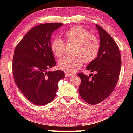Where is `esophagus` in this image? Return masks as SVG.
I'll return each mask as SVG.
<instances>
[{
	"label": "esophagus",
	"instance_id": "esophagus-1",
	"mask_svg": "<svg viewBox=\"0 0 133 133\" xmlns=\"http://www.w3.org/2000/svg\"><path fill=\"white\" fill-rule=\"evenodd\" d=\"M65 75H66V77H70V76H73V75H72V74H70V73H65Z\"/></svg>",
	"mask_w": 133,
	"mask_h": 133
}]
</instances>
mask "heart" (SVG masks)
Segmentation results:
<instances>
[{
	"instance_id": "1",
	"label": "heart",
	"mask_w": 133,
	"mask_h": 133,
	"mask_svg": "<svg viewBox=\"0 0 133 133\" xmlns=\"http://www.w3.org/2000/svg\"><path fill=\"white\" fill-rule=\"evenodd\" d=\"M67 43L76 44L75 56H67L58 62L60 69L67 73H73L83 66V61L89 63L96 59L100 49L98 37L91 35L90 31L81 26H74L64 34ZM65 43L59 38H55L51 42V49L57 57L63 55Z\"/></svg>"
}]
</instances>
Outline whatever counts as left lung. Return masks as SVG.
<instances>
[{
	"label": "left lung",
	"mask_w": 133,
	"mask_h": 133,
	"mask_svg": "<svg viewBox=\"0 0 133 133\" xmlns=\"http://www.w3.org/2000/svg\"><path fill=\"white\" fill-rule=\"evenodd\" d=\"M100 38V49L95 60L87 67L96 71L89 76L83 73L77 76L81 79L78 92L83 100L94 105L107 98L113 91L118 82L121 65L120 50L114 39L102 27L96 24Z\"/></svg>",
	"instance_id": "1"
}]
</instances>
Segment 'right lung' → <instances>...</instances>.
<instances>
[{
    "label": "right lung",
    "mask_w": 133,
    "mask_h": 133,
    "mask_svg": "<svg viewBox=\"0 0 133 133\" xmlns=\"http://www.w3.org/2000/svg\"><path fill=\"white\" fill-rule=\"evenodd\" d=\"M63 23L40 24L31 29L16 46L12 61L15 82L26 98L42 105L55 98L62 70L49 71L56 62L51 49L54 31Z\"/></svg>",
    "instance_id": "obj_1"
}]
</instances>
